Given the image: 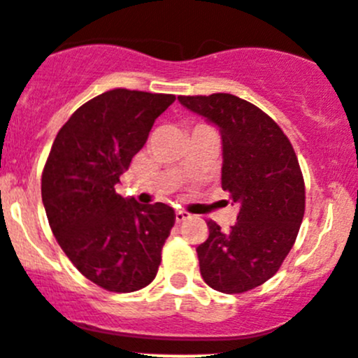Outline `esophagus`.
Listing matches in <instances>:
<instances>
[{
  "label": "esophagus",
  "mask_w": 358,
  "mask_h": 358,
  "mask_svg": "<svg viewBox=\"0 0 358 358\" xmlns=\"http://www.w3.org/2000/svg\"><path fill=\"white\" fill-rule=\"evenodd\" d=\"M187 217H189V213L184 212V210H176V222H182Z\"/></svg>",
  "instance_id": "1"
}]
</instances>
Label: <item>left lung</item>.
<instances>
[{"label":"left lung","mask_w":358,"mask_h":358,"mask_svg":"<svg viewBox=\"0 0 358 358\" xmlns=\"http://www.w3.org/2000/svg\"><path fill=\"white\" fill-rule=\"evenodd\" d=\"M180 105L219 127L222 189L239 205L227 233L208 220L196 248L201 278L220 293H245L279 271L305 213V182L296 153L278 124L234 94L179 96Z\"/></svg>","instance_id":"1"}]
</instances>
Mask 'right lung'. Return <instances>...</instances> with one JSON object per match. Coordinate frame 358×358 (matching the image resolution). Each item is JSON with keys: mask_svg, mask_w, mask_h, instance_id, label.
I'll return each mask as SVG.
<instances>
[{"mask_svg": "<svg viewBox=\"0 0 358 358\" xmlns=\"http://www.w3.org/2000/svg\"><path fill=\"white\" fill-rule=\"evenodd\" d=\"M174 99L106 91L79 106L51 146L41 178L48 222L77 271L103 289L138 291L158 272L174 208L122 198L115 184Z\"/></svg>", "mask_w": 358, "mask_h": 358, "instance_id": "1", "label": "right lung"}]
</instances>
